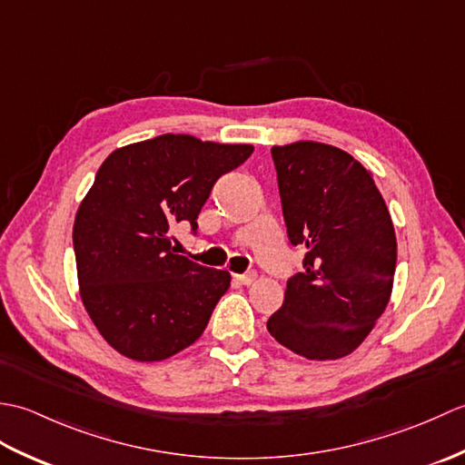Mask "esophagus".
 <instances>
[{"label":"esophagus","instance_id":"esophagus-1","mask_svg":"<svg viewBox=\"0 0 465 465\" xmlns=\"http://www.w3.org/2000/svg\"><path fill=\"white\" fill-rule=\"evenodd\" d=\"M255 278H258V273H255V272H248V273L235 275V280H238V282L243 283V285H252V283L255 282Z\"/></svg>","mask_w":465,"mask_h":465}]
</instances>
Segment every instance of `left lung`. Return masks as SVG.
Masks as SVG:
<instances>
[{
  "label": "left lung",
  "instance_id": "8db88e82",
  "mask_svg": "<svg viewBox=\"0 0 465 465\" xmlns=\"http://www.w3.org/2000/svg\"><path fill=\"white\" fill-rule=\"evenodd\" d=\"M283 220L305 245L268 331L308 360H340L368 338L391 298L396 232L373 173L335 145H273Z\"/></svg>",
  "mask_w": 465,
  "mask_h": 465
}]
</instances>
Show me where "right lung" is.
Instances as JSON below:
<instances>
[{
	"instance_id": "obj_1",
	"label": "right lung",
	"mask_w": 465,
	"mask_h": 465,
	"mask_svg": "<svg viewBox=\"0 0 465 465\" xmlns=\"http://www.w3.org/2000/svg\"><path fill=\"white\" fill-rule=\"evenodd\" d=\"M252 152L163 134L105 157L75 213L74 250L84 308L115 351L162 361L203 333L232 275L177 255L172 230L195 232L213 183Z\"/></svg>"
}]
</instances>
